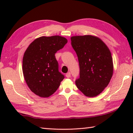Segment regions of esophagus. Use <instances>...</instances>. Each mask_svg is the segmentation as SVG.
<instances>
[{
	"label": "esophagus",
	"instance_id": "obj_1",
	"mask_svg": "<svg viewBox=\"0 0 133 133\" xmlns=\"http://www.w3.org/2000/svg\"><path fill=\"white\" fill-rule=\"evenodd\" d=\"M66 77H67V78H70V76H71V73H70V72H69V73H67L66 74Z\"/></svg>",
	"mask_w": 133,
	"mask_h": 133
}]
</instances>
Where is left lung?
I'll return each mask as SVG.
<instances>
[{
    "instance_id": "left-lung-1",
    "label": "left lung",
    "mask_w": 133,
    "mask_h": 133,
    "mask_svg": "<svg viewBox=\"0 0 133 133\" xmlns=\"http://www.w3.org/2000/svg\"><path fill=\"white\" fill-rule=\"evenodd\" d=\"M71 41L80 67L76 86L85 96H97L107 86L112 76L111 52L102 40L93 36H73Z\"/></svg>"
}]
</instances>
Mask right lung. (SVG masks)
I'll use <instances>...</instances> for the list:
<instances>
[{
  "label": "right lung",
  "mask_w": 133,
  "mask_h": 133,
  "mask_svg": "<svg viewBox=\"0 0 133 133\" xmlns=\"http://www.w3.org/2000/svg\"><path fill=\"white\" fill-rule=\"evenodd\" d=\"M67 40L59 36H42L29 45L23 58V73L30 90L48 97L57 90L64 76L58 71L55 53L63 48Z\"/></svg>",
  "instance_id": "1"
}]
</instances>
